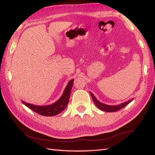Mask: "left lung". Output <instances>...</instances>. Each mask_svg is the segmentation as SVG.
<instances>
[{"mask_svg": "<svg viewBox=\"0 0 155 155\" xmlns=\"http://www.w3.org/2000/svg\"><path fill=\"white\" fill-rule=\"evenodd\" d=\"M90 94L91 95L92 98H93V101L94 102V103L95 105H96L97 107L99 108V109H101V110H103V111H105V112H116V111H118V110L122 109V108H124V107H126L128 103H130V102L132 101V100H130V101H128L127 102H125V103H124L123 104L117 105V106H109V105H107V104L101 103V102L98 101L97 99V98H95V97L94 96V94L93 93H90Z\"/></svg>", "mask_w": 155, "mask_h": 155, "instance_id": "1", "label": "left lung"}]
</instances>
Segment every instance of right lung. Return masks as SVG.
I'll use <instances>...</instances> for the list:
<instances>
[{"mask_svg": "<svg viewBox=\"0 0 155 155\" xmlns=\"http://www.w3.org/2000/svg\"><path fill=\"white\" fill-rule=\"evenodd\" d=\"M73 81L74 80H71L69 82L67 87L65 88L62 96L61 97L60 99L57 101L54 104L48 105V106H37V105L25 103L24 101H22V103L25 104L29 108H31V110L35 111V113L42 115V116H55V115L61 113L67 107V104L69 101V98H70L71 95V88L72 84H73Z\"/></svg>", "mask_w": 155, "mask_h": 155, "instance_id": "1", "label": "right lung"}]
</instances>
